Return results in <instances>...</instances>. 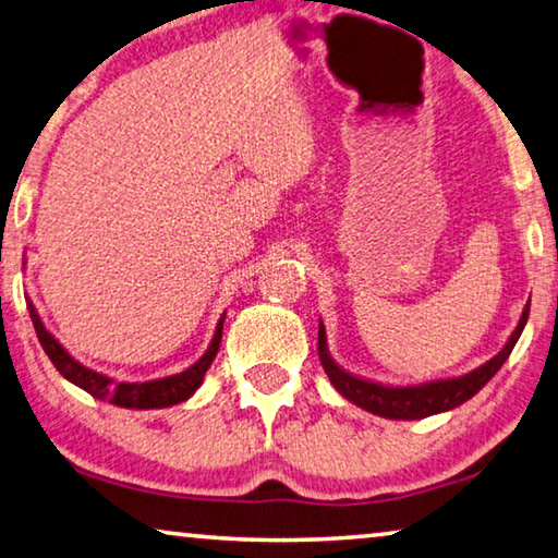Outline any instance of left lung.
<instances>
[{"instance_id":"8db88e82","label":"left lung","mask_w":558,"mask_h":558,"mask_svg":"<svg viewBox=\"0 0 558 558\" xmlns=\"http://www.w3.org/2000/svg\"><path fill=\"white\" fill-rule=\"evenodd\" d=\"M526 320H529V303L519 317L517 330L511 332L507 344H504V348L489 362H484L482 367H476L462 377L435 379V383L390 387V385L373 383V379H362L344 373L338 362L330 357V352H327L323 320H320V330H317V355H320L325 375L330 377L332 387L344 397V400H350L352 404L362 407V410L379 414V417H387V420H422V417H429V414L449 412L454 410V407L464 404L466 400H472V397L499 373L504 362H507L511 350H514L521 330H524Z\"/></svg>"}]
</instances>
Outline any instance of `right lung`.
Listing matches in <instances>:
<instances>
[{
	"label": "right lung",
	"mask_w": 558,
	"mask_h": 558,
	"mask_svg": "<svg viewBox=\"0 0 558 558\" xmlns=\"http://www.w3.org/2000/svg\"><path fill=\"white\" fill-rule=\"evenodd\" d=\"M26 311H29L34 330H37V338L41 342L44 352L49 355L51 365L59 369V375H64L69 383H74L88 395H94L96 400H106L117 407H126V410H161V407H171L189 400V397L201 387L210 362H214L218 355L220 338H223V320H226V315H220V320L216 325V335L214 340H210L208 350L203 352V357L196 362V365L183 369V373L161 377V379H148V383H117V379H111L109 375H101L92 367H84L82 362L69 355L54 335L44 327L32 300H26Z\"/></svg>",
	"instance_id": "obj_1"
}]
</instances>
